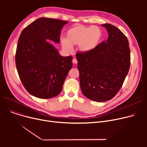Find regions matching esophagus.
Wrapping results in <instances>:
<instances>
[{"label":"esophagus","instance_id":"esophagus-1","mask_svg":"<svg viewBox=\"0 0 147 147\" xmlns=\"http://www.w3.org/2000/svg\"><path fill=\"white\" fill-rule=\"evenodd\" d=\"M72 62H73V64H76L78 63V60H77V59H76V58H73Z\"/></svg>","mask_w":147,"mask_h":147}]
</instances>
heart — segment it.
<instances>
[{
	"mask_svg": "<svg viewBox=\"0 0 147 147\" xmlns=\"http://www.w3.org/2000/svg\"><path fill=\"white\" fill-rule=\"evenodd\" d=\"M102 36V31L98 26H78L68 30L66 38L62 39L61 43L66 51H71L73 45H78V49L81 53H88L98 47Z\"/></svg>",
	"mask_w": 147,
	"mask_h": 147,
	"instance_id": "1",
	"label": "heart"
}]
</instances>
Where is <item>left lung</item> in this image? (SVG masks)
<instances>
[{
    "mask_svg": "<svg viewBox=\"0 0 147 147\" xmlns=\"http://www.w3.org/2000/svg\"><path fill=\"white\" fill-rule=\"evenodd\" d=\"M109 37L88 53H76L83 94L96 102L109 101L117 94L129 72L130 52L127 37L110 24L101 25Z\"/></svg>",
    "mask_w": 147,
    "mask_h": 147,
    "instance_id": "8db88e82",
    "label": "left lung"
}]
</instances>
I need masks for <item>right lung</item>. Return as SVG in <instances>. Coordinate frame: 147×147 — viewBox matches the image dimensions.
I'll return each mask as SVG.
<instances>
[{
  "mask_svg": "<svg viewBox=\"0 0 147 147\" xmlns=\"http://www.w3.org/2000/svg\"><path fill=\"white\" fill-rule=\"evenodd\" d=\"M68 22L40 18L21 32L15 64L20 80L28 93L41 99L59 95L73 67L71 56H61L49 40L58 44L61 30Z\"/></svg>",
  "mask_w": 147,
  "mask_h": 147,
  "instance_id": "obj_1",
  "label": "right lung"
}]
</instances>
